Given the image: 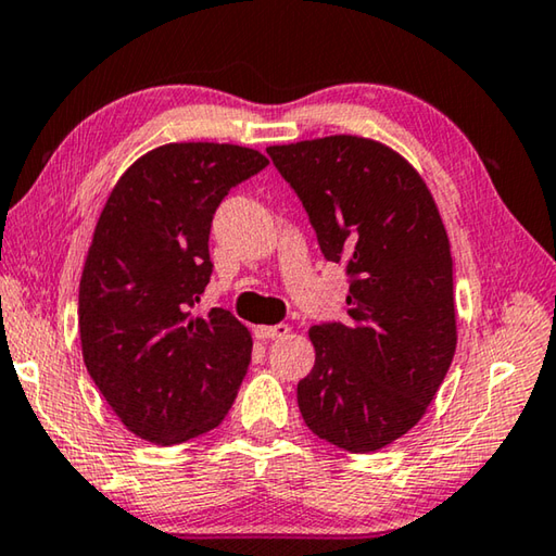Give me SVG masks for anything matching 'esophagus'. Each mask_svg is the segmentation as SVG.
I'll list each match as a JSON object with an SVG mask.
<instances>
[{"instance_id": "esophagus-1", "label": "esophagus", "mask_w": 556, "mask_h": 556, "mask_svg": "<svg viewBox=\"0 0 556 556\" xmlns=\"http://www.w3.org/2000/svg\"><path fill=\"white\" fill-rule=\"evenodd\" d=\"M288 332H290L288 325H263V327H256V337L258 339H266V342H270V339H283Z\"/></svg>"}]
</instances>
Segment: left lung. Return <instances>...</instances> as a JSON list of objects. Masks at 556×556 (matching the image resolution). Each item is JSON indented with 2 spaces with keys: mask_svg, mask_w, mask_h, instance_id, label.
<instances>
[{
  "mask_svg": "<svg viewBox=\"0 0 556 556\" xmlns=\"http://www.w3.org/2000/svg\"><path fill=\"white\" fill-rule=\"evenodd\" d=\"M266 151L349 280L344 323L309 329L315 366L298 383L300 413L319 440L376 452L417 425L454 358L442 217L413 165L378 141L339 134Z\"/></svg>",
  "mask_w": 556,
  "mask_h": 556,
  "instance_id": "8db88e82",
  "label": "left lung"
}]
</instances>
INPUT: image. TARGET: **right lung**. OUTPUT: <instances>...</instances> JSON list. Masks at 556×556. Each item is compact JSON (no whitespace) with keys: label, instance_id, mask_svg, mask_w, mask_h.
<instances>
[{"label":"right lung","instance_id":"add662e5","mask_svg":"<svg viewBox=\"0 0 556 556\" xmlns=\"http://www.w3.org/2000/svg\"><path fill=\"white\" fill-rule=\"evenodd\" d=\"M268 165L231 143H168L141 155L106 200L80 278L87 374L116 417L153 444L217 427L251 362L229 309L194 315L210 283L212 217Z\"/></svg>","mask_w":556,"mask_h":556}]
</instances>
